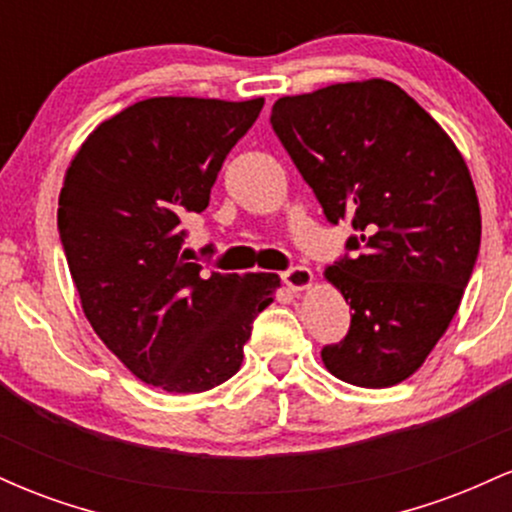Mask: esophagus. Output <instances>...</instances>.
Segmentation results:
<instances>
[{
    "mask_svg": "<svg viewBox=\"0 0 512 512\" xmlns=\"http://www.w3.org/2000/svg\"><path fill=\"white\" fill-rule=\"evenodd\" d=\"M281 281L286 284V289L291 291H303L313 284V272L308 267H291L281 274Z\"/></svg>",
    "mask_w": 512,
    "mask_h": 512,
    "instance_id": "34e87169",
    "label": "esophagus"
}]
</instances>
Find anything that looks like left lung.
Segmentation results:
<instances>
[{
	"instance_id": "8db88e82",
	"label": "left lung",
	"mask_w": 512,
	"mask_h": 512,
	"mask_svg": "<svg viewBox=\"0 0 512 512\" xmlns=\"http://www.w3.org/2000/svg\"><path fill=\"white\" fill-rule=\"evenodd\" d=\"M276 137L327 221L356 236L325 269L351 327L322 349L334 378L390 387L421 368L474 272L481 214L467 163L407 91L383 79L317 88L274 103Z\"/></svg>"
}]
</instances>
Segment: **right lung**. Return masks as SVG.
I'll return each mask as SVG.
<instances>
[{"mask_svg":"<svg viewBox=\"0 0 512 512\" xmlns=\"http://www.w3.org/2000/svg\"><path fill=\"white\" fill-rule=\"evenodd\" d=\"M262 105L139 101L93 129L64 175L57 228L81 308L146 385L187 395L226 383L252 320L274 301L276 274L207 272L182 252V221L209 207Z\"/></svg>","mask_w":512,"mask_h":512,"instance_id":"1","label":"right lung"}]
</instances>
